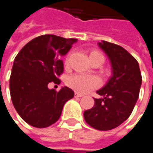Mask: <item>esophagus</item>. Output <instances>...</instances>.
I'll use <instances>...</instances> for the list:
<instances>
[{"instance_id": "esophagus-1", "label": "esophagus", "mask_w": 153, "mask_h": 153, "mask_svg": "<svg viewBox=\"0 0 153 153\" xmlns=\"http://www.w3.org/2000/svg\"><path fill=\"white\" fill-rule=\"evenodd\" d=\"M82 96H83V95H81V94H79V93H75V94H74V97H81Z\"/></svg>"}]
</instances>
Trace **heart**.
Wrapping results in <instances>:
<instances>
[{
    "mask_svg": "<svg viewBox=\"0 0 153 153\" xmlns=\"http://www.w3.org/2000/svg\"><path fill=\"white\" fill-rule=\"evenodd\" d=\"M97 58H104V55L97 51L92 50L89 53V59L92 62L94 59ZM65 64H68V58L65 59ZM67 85L75 90L77 93L79 94H86L99 86V79L98 78L92 75H85V74H74L70 76L67 79Z\"/></svg>",
    "mask_w": 153,
    "mask_h": 153,
    "instance_id": "b5f03b06",
    "label": "heart"
}]
</instances>
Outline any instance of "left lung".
Returning <instances> with one entry per match:
<instances>
[{"label": "left lung", "instance_id": "left-lung-1", "mask_svg": "<svg viewBox=\"0 0 153 153\" xmlns=\"http://www.w3.org/2000/svg\"><path fill=\"white\" fill-rule=\"evenodd\" d=\"M99 46L111 60L113 76L97 92L103 98H94L95 105L84 111V119L90 127L106 131L119 127L132 113L142 75L137 59L124 48L105 41Z\"/></svg>", "mask_w": 153, "mask_h": 153}]
</instances>
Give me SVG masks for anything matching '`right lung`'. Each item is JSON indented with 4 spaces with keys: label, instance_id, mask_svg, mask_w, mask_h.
I'll list each match as a JSON object with an SVG mask.
<instances>
[{
    "label": "right lung",
    "instance_id": "1",
    "mask_svg": "<svg viewBox=\"0 0 153 153\" xmlns=\"http://www.w3.org/2000/svg\"><path fill=\"white\" fill-rule=\"evenodd\" d=\"M75 42L45 34L29 42L16 55L10 78V97L16 111L29 125L42 128L56 123L65 104L74 97L67 87L56 91L48 85L60 84L64 73L61 56Z\"/></svg>",
    "mask_w": 153,
    "mask_h": 153
}]
</instances>
